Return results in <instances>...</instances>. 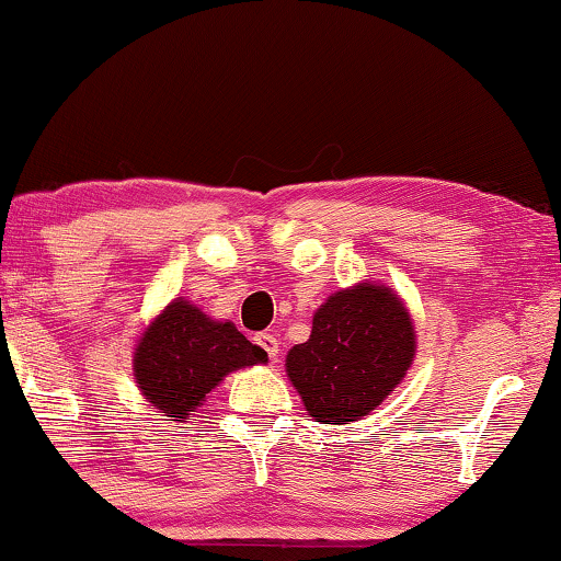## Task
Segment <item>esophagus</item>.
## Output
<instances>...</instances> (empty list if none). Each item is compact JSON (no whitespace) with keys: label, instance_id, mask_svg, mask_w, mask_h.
Segmentation results:
<instances>
[{"label":"esophagus","instance_id":"obj_1","mask_svg":"<svg viewBox=\"0 0 561 561\" xmlns=\"http://www.w3.org/2000/svg\"><path fill=\"white\" fill-rule=\"evenodd\" d=\"M255 344L263 348V352L271 356V359H275V356L280 354V348H278V339H275L273 334H267V331H263V334H257L255 336Z\"/></svg>","mask_w":561,"mask_h":561}]
</instances>
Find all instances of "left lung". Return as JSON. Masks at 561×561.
<instances>
[{
	"label": "left lung",
	"instance_id": "8db88e82",
	"mask_svg": "<svg viewBox=\"0 0 561 561\" xmlns=\"http://www.w3.org/2000/svg\"><path fill=\"white\" fill-rule=\"evenodd\" d=\"M415 356V329L385 286L339 290L313 313L311 339L288 352L286 371L308 415L348 425L400 385Z\"/></svg>",
	"mask_w": 561,
	"mask_h": 561
}]
</instances>
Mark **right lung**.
<instances>
[{
	"label": "right lung",
	"instance_id": "obj_1",
	"mask_svg": "<svg viewBox=\"0 0 561 561\" xmlns=\"http://www.w3.org/2000/svg\"><path fill=\"white\" fill-rule=\"evenodd\" d=\"M263 362L267 354L250 344L234 323L207 319L180 298L141 336L134 371L146 400L167 417L184 422L227 371Z\"/></svg>",
	"mask_w": 561,
	"mask_h": 561
}]
</instances>
